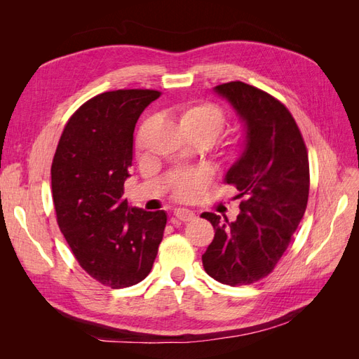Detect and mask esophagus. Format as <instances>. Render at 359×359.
I'll return each mask as SVG.
<instances>
[{"label":"esophagus","mask_w":359,"mask_h":359,"mask_svg":"<svg viewBox=\"0 0 359 359\" xmlns=\"http://www.w3.org/2000/svg\"><path fill=\"white\" fill-rule=\"evenodd\" d=\"M173 214H175L177 219L181 222H190L194 219V217H196V214L190 210H186V208H177L175 211H173Z\"/></svg>","instance_id":"obj_1"}]
</instances>
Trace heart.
<instances>
[{"label": "heart", "mask_w": 359, "mask_h": 359, "mask_svg": "<svg viewBox=\"0 0 359 359\" xmlns=\"http://www.w3.org/2000/svg\"><path fill=\"white\" fill-rule=\"evenodd\" d=\"M181 124L189 133L206 135L212 140L219 136L226 126V115L219 106L211 103L189 104L181 112ZM232 156L238 157L243 153V144L236 142L232 147ZM211 180V172L205 168L184 172L175 180L177 196L189 199L205 189Z\"/></svg>", "instance_id": "heart-1"}]
</instances>
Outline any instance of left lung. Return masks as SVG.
Masks as SVG:
<instances>
[{"label":"left lung","instance_id":"obj_1","mask_svg":"<svg viewBox=\"0 0 359 359\" xmlns=\"http://www.w3.org/2000/svg\"><path fill=\"white\" fill-rule=\"evenodd\" d=\"M214 91L244 124L243 153L224 177L243 201L233 222L201 215L215 231L202 264L220 283L243 286L273 273L298 229L309 201V156L295 119L273 95L240 81Z\"/></svg>","mask_w":359,"mask_h":359}]
</instances>
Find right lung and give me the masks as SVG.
Returning a JSON list of instances; mask_svg holds the SVG:
<instances>
[{
    "label": "right lung",
    "instance_id": "obj_1",
    "mask_svg": "<svg viewBox=\"0 0 359 359\" xmlns=\"http://www.w3.org/2000/svg\"><path fill=\"white\" fill-rule=\"evenodd\" d=\"M160 94L116 90L93 97L64 127L52 161L60 231L79 265L112 289L137 285L149 274L165 232V211H145L123 199L135 126Z\"/></svg>",
    "mask_w": 359,
    "mask_h": 359
}]
</instances>
